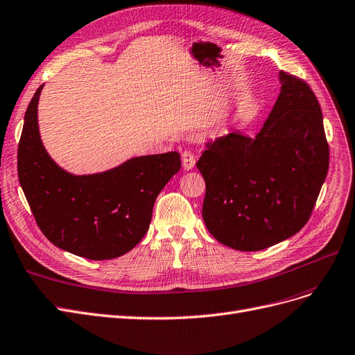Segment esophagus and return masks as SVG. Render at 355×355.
<instances>
[{
    "label": "esophagus",
    "mask_w": 355,
    "mask_h": 355,
    "mask_svg": "<svg viewBox=\"0 0 355 355\" xmlns=\"http://www.w3.org/2000/svg\"><path fill=\"white\" fill-rule=\"evenodd\" d=\"M181 161H182V166H184V169H191L194 166V164H196V159H194V155L190 152V150H184L181 153Z\"/></svg>",
    "instance_id": "1"
}]
</instances>
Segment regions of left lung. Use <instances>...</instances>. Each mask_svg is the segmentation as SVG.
Wrapping results in <instances>:
<instances>
[{"label":"left lung","mask_w":355,"mask_h":355,"mask_svg":"<svg viewBox=\"0 0 355 355\" xmlns=\"http://www.w3.org/2000/svg\"><path fill=\"white\" fill-rule=\"evenodd\" d=\"M282 91L255 139L240 131L205 144L196 162L207 184L202 216L209 233L252 252L308 223L329 169L322 107L304 79L280 72Z\"/></svg>","instance_id":"8db88e82"}]
</instances>
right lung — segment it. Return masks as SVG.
Segmentation results:
<instances>
[{
	"label": "right lung",
	"mask_w": 355,
	"mask_h": 355,
	"mask_svg": "<svg viewBox=\"0 0 355 355\" xmlns=\"http://www.w3.org/2000/svg\"><path fill=\"white\" fill-rule=\"evenodd\" d=\"M25 113L17 148V175L42 234L87 259L118 258L148 230L157 194L180 168V153L130 159L94 175H72L54 164L38 131V98Z\"/></svg>",
	"instance_id": "right-lung-1"
}]
</instances>
